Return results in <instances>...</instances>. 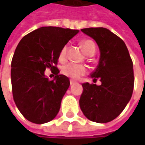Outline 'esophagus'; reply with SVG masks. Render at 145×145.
Listing matches in <instances>:
<instances>
[{
  "label": "esophagus",
  "instance_id": "34e87169",
  "mask_svg": "<svg viewBox=\"0 0 145 145\" xmlns=\"http://www.w3.org/2000/svg\"><path fill=\"white\" fill-rule=\"evenodd\" d=\"M74 83H75L74 81H73V80H70V84H71V85H74Z\"/></svg>",
  "mask_w": 145,
  "mask_h": 145
}]
</instances>
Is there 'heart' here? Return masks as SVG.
<instances>
[{
	"mask_svg": "<svg viewBox=\"0 0 145 145\" xmlns=\"http://www.w3.org/2000/svg\"><path fill=\"white\" fill-rule=\"evenodd\" d=\"M83 50L88 56H92L95 53L96 46L95 43L91 39H85L81 42ZM67 46H63L60 50L59 54V60L60 61H64L67 58ZM62 73L64 75L70 77L71 78L78 79L81 76L84 75L87 73V68L84 65L78 64L74 63H69L64 65L62 67Z\"/></svg>",
	"mask_w": 145,
	"mask_h": 145,
	"instance_id": "b5f03b06",
	"label": "heart"
}]
</instances>
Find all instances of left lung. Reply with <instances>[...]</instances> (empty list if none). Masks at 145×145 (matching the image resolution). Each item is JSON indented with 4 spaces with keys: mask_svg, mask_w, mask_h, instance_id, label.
Instances as JSON below:
<instances>
[{
    "mask_svg": "<svg viewBox=\"0 0 145 145\" xmlns=\"http://www.w3.org/2000/svg\"><path fill=\"white\" fill-rule=\"evenodd\" d=\"M82 32L95 39L100 50L97 68L91 74L102 84L83 83L79 104L91 121L108 123L116 118L131 99L134 90L133 62L124 42L106 28H87Z\"/></svg>",
    "mask_w": 145,
    "mask_h": 145,
    "instance_id": "1",
    "label": "left lung"
}]
</instances>
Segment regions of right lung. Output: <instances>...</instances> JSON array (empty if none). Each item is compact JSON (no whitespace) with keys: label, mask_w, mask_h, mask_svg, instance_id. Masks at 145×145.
<instances>
[{"label":"right lung","mask_w":145,"mask_h":145,"mask_svg":"<svg viewBox=\"0 0 145 145\" xmlns=\"http://www.w3.org/2000/svg\"><path fill=\"white\" fill-rule=\"evenodd\" d=\"M78 30L41 27L21 39L11 60V86L16 106L29 121L42 124L54 120L69 88L67 76L57 67L60 50ZM50 68L55 74L50 81L44 74Z\"/></svg>","instance_id":"1"}]
</instances>
